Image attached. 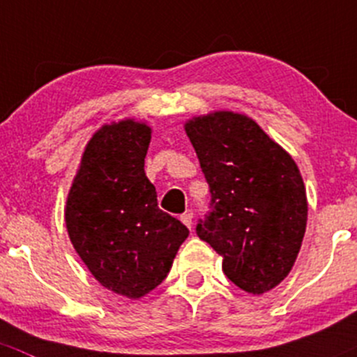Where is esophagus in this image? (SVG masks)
<instances>
[{"label": "esophagus", "mask_w": 357, "mask_h": 357, "mask_svg": "<svg viewBox=\"0 0 357 357\" xmlns=\"http://www.w3.org/2000/svg\"><path fill=\"white\" fill-rule=\"evenodd\" d=\"M180 220H182L183 225H187V229H192V213H183V215H180Z\"/></svg>", "instance_id": "34e87169"}]
</instances>
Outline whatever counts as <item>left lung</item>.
I'll list each match as a JSON object with an SVG mask.
<instances>
[{
    "label": "left lung",
    "instance_id": "1",
    "mask_svg": "<svg viewBox=\"0 0 357 357\" xmlns=\"http://www.w3.org/2000/svg\"><path fill=\"white\" fill-rule=\"evenodd\" d=\"M183 128L211 192L197 235L222 256L223 273L238 289L255 296L275 289L306 232V187L296 161L242 113L192 116Z\"/></svg>",
    "mask_w": 357,
    "mask_h": 357
}]
</instances>
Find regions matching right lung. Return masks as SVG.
<instances>
[{
  "label": "right lung",
  "mask_w": 357,
  "mask_h": 357,
  "mask_svg": "<svg viewBox=\"0 0 357 357\" xmlns=\"http://www.w3.org/2000/svg\"><path fill=\"white\" fill-rule=\"evenodd\" d=\"M151 127L105 123L82 153L65 204L73 249L102 287L141 299L167 278L189 230L158 208L144 172Z\"/></svg>",
  "instance_id": "add662e5"
}]
</instances>
